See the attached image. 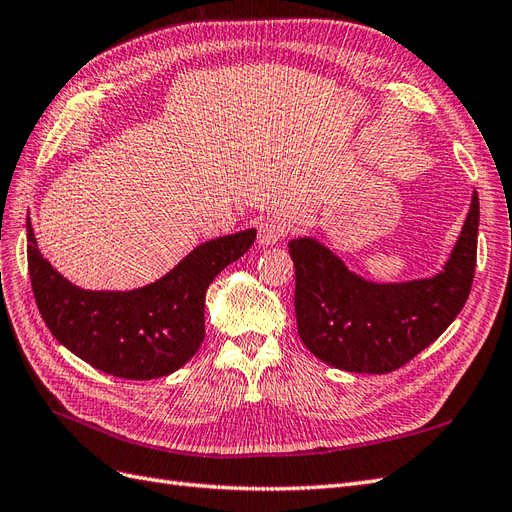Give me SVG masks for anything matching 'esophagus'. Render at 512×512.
Segmentation results:
<instances>
[{
	"label": "esophagus",
	"instance_id": "1",
	"mask_svg": "<svg viewBox=\"0 0 512 512\" xmlns=\"http://www.w3.org/2000/svg\"><path fill=\"white\" fill-rule=\"evenodd\" d=\"M286 235V222L282 218H267L258 226V243L262 247H271Z\"/></svg>",
	"mask_w": 512,
	"mask_h": 512
}]
</instances>
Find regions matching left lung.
<instances>
[{
  "label": "left lung",
  "instance_id": "1",
  "mask_svg": "<svg viewBox=\"0 0 512 512\" xmlns=\"http://www.w3.org/2000/svg\"><path fill=\"white\" fill-rule=\"evenodd\" d=\"M478 194L451 256L433 277L371 282L314 237L288 243L294 312L303 344L320 361L356 374H389L448 329L468 301L476 269Z\"/></svg>",
  "mask_w": 512,
  "mask_h": 512
}]
</instances>
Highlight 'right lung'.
<instances>
[{
	"mask_svg": "<svg viewBox=\"0 0 512 512\" xmlns=\"http://www.w3.org/2000/svg\"><path fill=\"white\" fill-rule=\"evenodd\" d=\"M256 228L196 245L160 280L134 290H85L46 260L27 218V265L46 327L104 374L153 380L188 363L205 339L209 284L250 250Z\"/></svg>",
	"mask_w": 512,
	"mask_h": 512,
	"instance_id": "1",
	"label": "right lung"
}]
</instances>
